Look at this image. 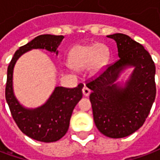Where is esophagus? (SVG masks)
<instances>
[{"mask_svg":"<svg viewBox=\"0 0 160 160\" xmlns=\"http://www.w3.org/2000/svg\"><path fill=\"white\" fill-rule=\"evenodd\" d=\"M82 92H83V95L84 96H86V97H87V96H89V94H90L91 91L89 88H87V87H83V89H82Z\"/></svg>","mask_w":160,"mask_h":160,"instance_id":"34e87169","label":"esophagus"}]
</instances>
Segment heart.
<instances>
[{
  "mask_svg": "<svg viewBox=\"0 0 160 160\" xmlns=\"http://www.w3.org/2000/svg\"><path fill=\"white\" fill-rule=\"evenodd\" d=\"M109 50L102 43L90 45H78L70 52L68 62L75 69H84L90 67L93 72H98L107 62Z\"/></svg>",
  "mask_w": 160,
  "mask_h": 160,
  "instance_id": "heart-1",
  "label": "heart"
}]
</instances>
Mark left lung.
Returning a JSON list of instances; mask_svg holds the SVG:
<instances>
[{"mask_svg": "<svg viewBox=\"0 0 160 160\" xmlns=\"http://www.w3.org/2000/svg\"><path fill=\"white\" fill-rule=\"evenodd\" d=\"M117 42L119 59L107 65L98 76L87 80L92 90L94 122L105 136L122 138L143 125L156 96L155 64L141 43L128 35L116 33L107 36ZM135 69L125 87L114 83L126 66Z\"/></svg>", "mask_w": 160, "mask_h": 160, "instance_id": "left-lung-1", "label": "left lung"}]
</instances>
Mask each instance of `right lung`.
<instances>
[{
  "label": "right lung",
  "mask_w": 160,
  "mask_h": 160,
  "mask_svg": "<svg viewBox=\"0 0 160 160\" xmlns=\"http://www.w3.org/2000/svg\"><path fill=\"white\" fill-rule=\"evenodd\" d=\"M64 38L63 36L44 34L36 37L26 45L21 46L13 55L8 68L5 96L13 120L24 134L42 142H54L63 137L69 127L73 108L82 98L80 83L74 88L57 87L48 101L41 107L28 110L22 107L12 92V71L16 61L26 51L32 49H45L56 52Z\"/></svg>",
  "instance_id": "add662e5"
}]
</instances>
